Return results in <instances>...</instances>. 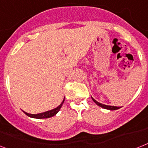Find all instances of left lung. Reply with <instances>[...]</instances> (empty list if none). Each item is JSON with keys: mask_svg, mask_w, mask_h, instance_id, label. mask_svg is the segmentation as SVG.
Listing matches in <instances>:
<instances>
[{"mask_svg": "<svg viewBox=\"0 0 148 148\" xmlns=\"http://www.w3.org/2000/svg\"><path fill=\"white\" fill-rule=\"evenodd\" d=\"M91 98H92L93 101L94 102V103H96L97 105H98L99 106H100V107L103 108V109H109V110H116V109H119L121 108V107H119V106H108V105H105V104H102V103H99V102H97V100L93 99L92 97H91Z\"/></svg>", "mask_w": 148, "mask_h": 148, "instance_id": "obj_1", "label": "left lung"}]
</instances>
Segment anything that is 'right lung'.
<instances>
[{"label": "right lung", "instance_id": "obj_1", "mask_svg": "<svg viewBox=\"0 0 148 148\" xmlns=\"http://www.w3.org/2000/svg\"><path fill=\"white\" fill-rule=\"evenodd\" d=\"M64 102V99H63V101L62 102V103L60 104L58 107L55 108V109H51V110H49V111H46V112H41V113H38V114H29V113H27L26 112H23L26 114V116H28L29 117H31V118H34V119H47V118H51L52 116H55L56 114L59 112V110L61 109L62 108V105H63Z\"/></svg>", "mask_w": 148, "mask_h": 148}]
</instances>
